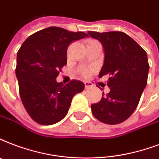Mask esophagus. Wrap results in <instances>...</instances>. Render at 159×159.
I'll return each mask as SVG.
<instances>
[{"mask_svg": "<svg viewBox=\"0 0 159 159\" xmlns=\"http://www.w3.org/2000/svg\"><path fill=\"white\" fill-rule=\"evenodd\" d=\"M84 84H85V88H86V89H88V88H92V87L93 86V83L90 82H85Z\"/></svg>", "mask_w": 159, "mask_h": 159, "instance_id": "1", "label": "esophagus"}]
</instances>
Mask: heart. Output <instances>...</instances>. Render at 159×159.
I'll return each instance as SVG.
<instances>
[{
  "instance_id": "obj_1",
  "label": "heart",
  "mask_w": 159,
  "mask_h": 159,
  "mask_svg": "<svg viewBox=\"0 0 159 159\" xmlns=\"http://www.w3.org/2000/svg\"><path fill=\"white\" fill-rule=\"evenodd\" d=\"M93 43H99V42L95 41V40H90V41H88V44H93ZM82 73H83L84 76H88V75H90L91 70L90 69H85L84 71H82Z\"/></svg>"
}]
</instances>
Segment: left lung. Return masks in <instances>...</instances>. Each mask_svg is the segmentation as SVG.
<instances>
[{
	"label": "left lung",
	"instance_id": "8db88e82",
	"mask_svg": "<svg viewBox=\"0 0 159 159\" xmlns=\"http://www.w3.org/2000/svg\"><path fill=\"white\" fill-rule=\"evenodd\" d=\"M104 50V62L98 77L107 75L110 88L101 101L92 104L93 116L106 124H118L135 111L146 87L149 70L147 52L122 31H88Z\"/></svg>",
	"mask_w": 159,
	"mask_h": 159
}]
</instances>
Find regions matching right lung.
<instances>
[{
    "instance_id": "obj_1",
    "label": "right lung",
    "mask_w": 159,
    "mask_h": 159,
    "mask_svg": "<svg viewBox=\"0 0 159 159\" xmlns=\"http://www.w3.org/2000/svg\"><path fill=\"white\" fill-rule=\"evenodd\" d=\"M88 36L82 31L51 26L31 35L20 47L16 67L19 93L26 112L37 123L60 122L67 114L72 98L84 90L80 81L64 85L56 79L67 62L70 43Z\"/></svg>"
}]
</instances>
